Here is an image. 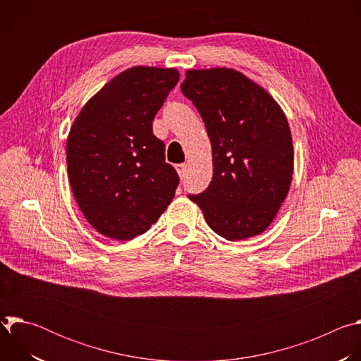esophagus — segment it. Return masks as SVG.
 Wrapping results in <instances>:
<instances>
[{"label": "esophagus", "instance_id": "1", "mask_svg": "<svg viewBox=\"0 0 361 361\" xmlns=\"http://www.w3.org/2000/svg\"><path fill=\"white\" fill-rule=\"evenodd\" d=\"M176 169H177V173L180 174V177H184V174H185V171H187V164H177L176 166Z\"/></svg>", "mask_w": 361, "mask_h": 361}]
</instances>
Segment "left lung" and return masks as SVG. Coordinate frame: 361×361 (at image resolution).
<instances>
[{
  "mask_svg": "<svg viewBox=\"0 0 361 361\" xmlns=\"http://www.w3.org/2000/svg\"><path fill=\"white\" fill-rule=\"evenodd\" d=\"M181 91L213 148V180L188 198L228 241L263 233L291 184L294 152L284 113L264 88L231 68L190 70Z\"/></svg>",
  "mask_w": 361,
  "mask_h": 361,
  "instance_id": "left-lung-1",
  "label": "left lung"
}]
</instances>
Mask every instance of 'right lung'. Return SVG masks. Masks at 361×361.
<instances>
[{
    "mask_svg": "<svg viewBox=\"0 0 361 361\" xmlns=\"http://www.w3.org/2000/svg\"><path fill=\"white\" fill-rule=\"evenodd\" d=\"M178 80L174 68L126 70L87 102L70 130V184L102 235L127 241L145 233L174 198L180 177L166 163L152 120Z\"/></svg>",
    "mask_w": 361,
    "mask_h": 361,
    "instance_id": "add662e5",
    "label": "right lung"
}]
</instances>
